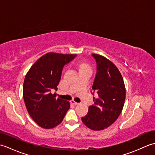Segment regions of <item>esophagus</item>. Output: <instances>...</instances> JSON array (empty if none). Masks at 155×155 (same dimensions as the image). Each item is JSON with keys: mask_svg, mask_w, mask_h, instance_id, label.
<instances>
[{"mask_svg": "<svg viewBox=\"0 0 155 155\" xmlns=\"http://www.w3.org/2000/svg\"><path fill=\"white\" fill-rule=\"evenodd\" d=\"M71 103L72 104H74V105H77V104H78V103H77V102H75V101H73V100H72V101H71Z\"/></svg>", "mask_w": 155, "mask_h": 155, "instance_id": "34e87169", "label": "esophagus"}]
</instances>
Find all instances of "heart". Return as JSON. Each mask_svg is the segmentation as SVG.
I'll return each mask as SVG.
<instances>
[{
  "label": "heart",
  "instance_id": "heart-1",
  "mask_svg": "<svg viewBox=\"0 0 155 155\" xmlns=\"http://www.w3.org/2000/svg\"><path fill=\"white\" fill-rule=\"evenodd\" d=\"M84 69H91L89 65L87 64H81L80 65V71L84 70Z\"/></svg>",
  "mask_w": 155,
  "mask_h": 155
}]
</instances>
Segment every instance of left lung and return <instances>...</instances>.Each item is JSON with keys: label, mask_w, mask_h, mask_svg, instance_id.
I'll list each match as a JSON object with an SVG mask.
<instances>
[{"label": "left lung", "mask_w": 155, "mask_h": 155, "mask_svg": "<svg viewBox=\"0 0 155 155\" xmlns=\"http://www.w3.org/2000/svg\"><path fill=\"white\" fill-rule=\"evenodd\" d=\"M97 63V72L93 88L98 94L94 104L88 107V113L81 118L90 129L101 130L116 120L124 104L126 90L120 72L113 62L99 54H93Z\"/></svg>", "instance_id": "8db88e82"}]
</instances>
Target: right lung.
<instances>
[{
	"instance_id": "1",
	"label": "right lung",
	"mask_w": 155,
	"mask_h": 155,
	"mask_svg": "<svg viewBox=\"0 0 155 155\" xmlns=\"http://www.w3.org/2000/svg\"><path fill=\"white\" fill-rule=\"evenodd\" d=\"M77 54L48 52L35 62L26 74L23 98L29 114L38 126L52 128L60 124L70 108L69 102L56 98L64 66Z\"/></svg>"
}]
</instances>
